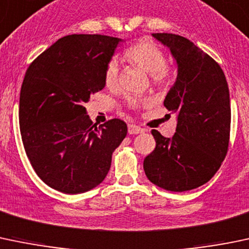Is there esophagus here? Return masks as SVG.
Returning <instances> with one entry per match:
<instances>
[{"instance_id":"obj_1","label":"esophagus","mask_w":249,"mask_h":249,"mask_svg":"<svg viewBox=\"0 0 249 249\" xmlns=\"http://www.w3.org/2000/svg\"><path fill=\"white\" fill-rule=\"evenodd\" d=\"M143 129L139 125H135V124H129L128 125V133L129 134H139V133H142Z\"/></svg>"}]
</instances>
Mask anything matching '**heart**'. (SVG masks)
I'll return each mask as SVG.
<instances>
[{
  "label": "heart",
  "mask_w": 249,
  "mask_h": 249,
  "mask_svg": "<svg viewBox=\"0 0 249 249\" xmlns=\"http://www.w3.org/2000/svg\"><path fill=\"white\" fill-rule=\"evenodd\" d=\"M124 57L132 65L150 73L152 81L157 85H165L170 79V71L166 66V57L163 50L150 40L142 39L129 47L124 53ZM104 83L109 89H117L121 83V73L116 61H110L104 71ZM150 104L148 99L128 97L127 106L133 110Z\"/></svg>",
  "instance_id": "obj_1"
}]
</instances>
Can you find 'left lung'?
Returning <instances> with one entry per match:
<instances>
[{"instance_id": "left-lung-1", "label": "left lung", "mask_w": 249, "mask_h": 249, "mask_svg": "<svg viewBox=\"0 0 249 249\" xmlns=\"http://www.w3.org/2000/svg\"><path fill=\"white\" fill-rule=\"evenodd\" d=\"M170 49L178 62V78L164 101L176 114L171 139L152 129L156 147L143 160L152 183L171 192L198 188L213 178L229 148V89L222 68L211 56L187 38L153 33Z\"/></svg>"}]
</instances>
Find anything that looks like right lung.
I'll return each mask as SVG.
<instances>
[{
	"mask_svg": "<svg viewBox=\"0 0 249 249\" xmlns=\"http://www.w3.org/2000/svg\"><path fill=\"white\" fill-rule=\"evenodd\" d=\"M120 38H60L27 68L19 124L25 152L40 180L67 194L84 193L106 178L115 148L127 135L120 119L93 124L84 104L104 89V71Z\"/></svg>",
	"mask_w": 249,
	"mask_h": 249,
	"instance_id": "add662e5",
	"label": "right lung"
}]
</instances>
